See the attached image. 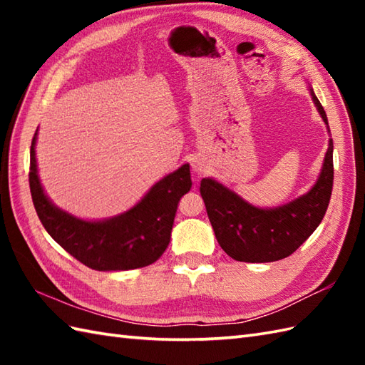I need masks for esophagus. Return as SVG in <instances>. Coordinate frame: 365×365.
<instances>
[{"label":"esophagus","instance_id":"esophagus-1","mask_svg":"<svg viewBox=\"0 0 365 365\" xmlns=\"http://www.w3.org/2000/svg\"><path fill=\"white\" fill-rule=\"evenodd\" d=\"M205 163L200 160V158H195L192 160V170H195V173H197V174H202V173H205Z\"/></svg>","mask_w":365,"mask_h":365}]
</instances>
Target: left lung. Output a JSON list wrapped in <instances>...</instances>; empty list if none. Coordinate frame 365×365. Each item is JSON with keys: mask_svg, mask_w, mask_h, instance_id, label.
<instances>
[{"mask_svg": "<svg viewBox=\"0 0 365 365\" xmlns=\"http://www.w3.org/2000/svg\"><path fill=\"white\" fill-rule=\"evenodd\" d=\"M309 92L329 133L327 113L311 86ZM332 150L334 145L329 138L314 187L279 207H255L215 178H202L200 196L224 252L238 262L265 263L285 259L297 251L319 227L329 205L334 180Z\"/></svg>", "mask_w": 365, "mask_h": 365, "instance_id": "left-lung-1", "label": "left lung"}]
</instances>
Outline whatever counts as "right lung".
<instances>
[{
    "label": "right lung",
    "instance_id": "obj_1",
    "mask_svg": "<svg viewBox=\"0 0 365 365\" xmlns=\"http://www.w3.org/2000/svg\"><path fill=\"white\" fill-rule=\"evenodd\" d=\"M31 143L29 188L38 220L59 246L97 271H125L157 262L170 242L178 200L191 190L190 165L163 177L130 210L88 221L54 205L37 173L36 143Z\"/></svg>",
    "mask_w": 365,
    "mask_h": 365
}]
</instances>
